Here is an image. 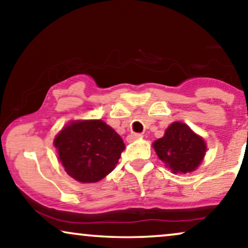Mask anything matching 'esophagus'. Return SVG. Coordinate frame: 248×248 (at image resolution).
Masks as SVG:
<instances>
[{"label": "esophagus", "mask_w": 248, "mask_h": 248, "mask_svg": "<svg viewBox=\"0 0 248 248\" xmlns=\"http://www.w3.org/2000/svg\"><path fill=\"white\" fill-rule=\"evenodd\" d=\"M142 138V134L141 133H131L127 135L126 140L127 142H133L135 140H138V139H141Z\"/></svg>", "instance_id": "1"}]
</instances>
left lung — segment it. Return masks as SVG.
<instances>
[{
  "mask_svg": "<svg viewBox=\"0 0 248 248\" xmlns=\"http://www.w3.org/2000/svg\"><path fill=\"white\" fill-rule=\"evenodd\" d=\"M154 148L159 159L174 174L194 171L206 151L204 140L182 122H174L164 137L154 142Z\"/></svg>",
  "mask_w": 248,
  "mask_h": 248,
  "instance_id": "1",
  "label": "left lung"
}]
</instances>
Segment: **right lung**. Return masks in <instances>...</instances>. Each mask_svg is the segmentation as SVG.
Returning <instances> with one entry per match:
<instances>
[{
	"label": "right lung",
	"instance_id": "1",
	"mask_svg": "<svg viewBox=\"0 0 248 248\" xmlns=\"http://www.w3.org/2000/svg\"><path fill=\"white\" fill-rule=\"evenodd\" d=\"M67 175L80 183H96L116 167L125 149L122 138L100 120L73 121L54 140Z\"/></svg>",
	"mask_w": 248,
	"mask_h": 248
}]
</instances>
